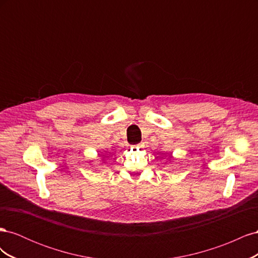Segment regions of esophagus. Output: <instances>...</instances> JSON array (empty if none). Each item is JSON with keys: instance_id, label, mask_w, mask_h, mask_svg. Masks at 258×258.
Returning <instances> with one entry per match:
<instances>
[{"instance_id": "obj_1", "label": "esophagus", "mask_w": 258, "mask_h": 258, "mask_svg": "<svg viewBox=\"0 0 258 258\" xmlns=\"http://www.w3.org/2000/svg\"><path fill=\"white\" fill-rule=\"evenodd\" d=\"M140 147H142V144H139V145H138L136 148H140Z\"/></svg>"}]
</instances>
